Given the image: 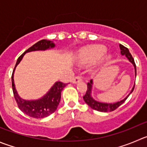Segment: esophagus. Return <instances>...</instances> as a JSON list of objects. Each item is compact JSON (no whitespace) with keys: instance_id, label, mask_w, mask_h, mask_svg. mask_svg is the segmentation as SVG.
Listing matches in <instances>:
<instances>
[{"instance_id":"1","label":"esophagus","mask_w":147,"mask_h":147,"mask_svg":"<svg viewBox=\"0 0 147 147\" xmlns=\"http://www.w3.org/2000/svg\"><path fill=\"white\" fill-rule=\"evenodd\" d=\"M81 81H82V79H81V78L79 77V76H76V77H74V79H73L72 83L73 84H77V83H79V82H80Z\"/></svg>"}]
</instances>
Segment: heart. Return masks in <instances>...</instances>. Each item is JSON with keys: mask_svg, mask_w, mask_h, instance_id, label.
I'll return each instance as SVG.
<instances>
[{"mask_svg": "<svg viewBox=\"0 0 147 147\" xmlns=\"http://www.w3.org/2000/svg\"><path fill=\"white\" fill-rule=\"evenodd\" d=\"M106 51V47L102 45L87 46L79 50L76 56V61L78 63L86 65L96 62L102 57L101 63H106L112 58L110 54H105Z\"/></svg>", "mask_w": 147, "mask_h": 147, "instance_id": "obj_1", "label": "heart"}]
</instances>
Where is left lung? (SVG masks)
Listing matches in <instances>:
<instances>
[{"label":"left lung","mask_w":147,"mask_h":147,"mask_svg":"<svg viewBox=\"0 0 147 147\" xmlns=\"http://www.w3.org/2000/svg\"><path fill=\"white\" fill-rule=\"evenodd\" d=\"M120 49H121V53L122 55H125L127 58V59L129 61L130 63H132V65H134V70H135V76H136V67L135 62H134V60L133 58L132 55L130 53L129 50L127 47H124L122 45H120ZM93 80H90V82L87 84V90H86V93L84 96L83 97L84 100L85 102L91 107V108L94 109V110H97V111L100 112H103V113H107V112H111L115 110V109L118 108L119 106H121L124 102L126 100V99L128 98V96L131 94L133 92L134 89V86H135V83H134V86H133L132 89L131 90L130 93L128 94V95L125 97L124 99L121 100V101H118L114 103H107V102H99L95 100L92 97V87H93Z\"/></svg>","instance_id":"obj_1"}]
</instances>
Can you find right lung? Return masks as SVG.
<instances>
[{"label":"right lung","instance_id":"obj_1","mask_svg":"<svg viewBox=\"0 0 147 147\" xmlns=\"http://www.w3.org/2000/svg\"><path fill=\"white\" fill-rule=\"evenodd\" d=\"M55 47V44L51 40H42L37 42V43L29 47L26 51L18 58L16 65L13 69L11 76L12 89H13V95L15 100L21 110L29 115L34 118H43L49 116L52 113H53L57 110L58 105L60 103L61 97V92L63 89L67 85V84H63L61 82H56L52 87L49 89L48 92L40 98L37 100H24L19 95L16 89L14 84V71L16 66L20 63L22 58L27 53L33 51H45L47 50H50Z\"/></svg>","mask_w":147,"mask_h":147}]
</instances>
